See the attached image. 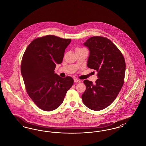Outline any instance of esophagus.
<instances>
[{"mask_svg":"<svg viewBox=\"0 0 146 146\" xmlns=\"http://www.w3.org/2000/svg\"><path fill=\"white\" fill-rule=\"evenodd\" d=\"M74 83H80V80L79 79H78L76 78L74 79Z\"/></svg>","mask_w":146,"mask_h":146,"instance_id":"34e87169","label":"esophagus"}]
</instances>
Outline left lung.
<instances>
[{"instance_id": "obj_1", "label": "left lung", "mask_w": 146, "mask_h": 146, "mask_svg": "<svg viewBox=\"0 0 146 146\" xmlns=\"http://www.w3.org/2000/svg\"><path fill=\"white\" fill-rule=\"evenodd\" d=\"M83 44L90 51L87 66L97 71L98 79L95 84L84 80L86 90L82 100L89 109L100 111L115 100L123 85L125 60L118 48L106 38L92 36Z\"/></svg>"}]
</instances>
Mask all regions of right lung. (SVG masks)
Returning a JSON list of instances; mask_svg holds the SVG:
<instances>
[{
	"instance_id": "obj_1",
	"label": "right lung",
	"mask_w": 146,
	"mask_h": 146,
	"mask_svg": "<svg viewBox=\"0 0 146 146\" xmlns=\"http://www.w3.org/2000/svg\"><path fill=\"white\" fill-rule=\"evenodd\" d=\"M70 42L52 35L38 38L29 44L22 57L21 74L27 94L43 111L57 108L74 83L72 77L54 73Z\"/></svg>"
}]
</instances>
